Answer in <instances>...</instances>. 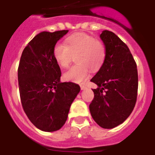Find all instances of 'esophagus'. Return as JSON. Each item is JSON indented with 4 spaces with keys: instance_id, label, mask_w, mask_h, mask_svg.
I'll return each mask as SVG.
<instances>
[{
    "instance_id": "esophagus-1",
    "label": "esophagus",
    "mask_w": 155,
    "mask_h": 155,
    "mask_svg": "<svg viewBox=\"0 0 155 155\" xmlns=\"http://www.w3.org/2000/svg\"><path fill=\"white\" fill-rule=\"evenodd\" d=\"M86 86L85 85H83V84H81L80 85V88H81V90H84V89H86Z\"/></svg>"
}]
</instances>
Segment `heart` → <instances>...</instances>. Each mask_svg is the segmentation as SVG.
Returning <instances> with one entry per match:
<instances>
[{"label":"heart","instance_id":"obj_1","mask_svg":"<svg viewBox=\"0 0 155 155\" xmlns=\"http://www.w3.org/2000/svg\"><path fill=\"white\" fill-rule=\"evenodd\" d=\"M66 45L57 43L53 48V56L61 68L69 66L76 56L77 64L64 72L68 81L81 83L89 76L90 69L97 71L104 62L106 47L101 40H96L85 33H75L65 40Z\"/></svg>","mask_w":155,"mask_h":155}]
</instances>
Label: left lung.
Wrapping results in <instances>:
<instances>
[{
	"label": "left lung",
	"instance_id": "8db88e82",
	"mask_svg": "<svg viewBox=\"0 0 155 155\" xmlns=\"http://www.w3.org/2000/svg\"><path fill=\"white\" fill-rule=\"evenodd\" d=\"M100 37L106 47V57L91 79L98 87L93 89L90 111L101 127L112 129L122 124L135 107L138 72L130 49L117 35L104 30Z\"/></svg>",
	"mask_w": 155,
	"mask_h": 155
}]
</instances>
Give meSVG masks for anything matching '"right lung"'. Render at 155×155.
I'll list each match as a JSON object with an SVG mask.
<instances>
[{
	"label": "right lung",
	"mask_w": 155,
	"mask_h": 155,
	"mask_svg": "<svg viewBox=\"0 0 155 155\" xmlns=\"http://www.w3.org/2000/svg\"><path fill=\"white\" fill-rule=\"evenodd\" d=\"M68 30L42 32L23 50L18 68L21 105L30 122L39 130H60L70 106L80 91L76 83H61V72L53 48Z\"/></svg>",
	"instance_id": "right-lung-1"
}]
</instances>
